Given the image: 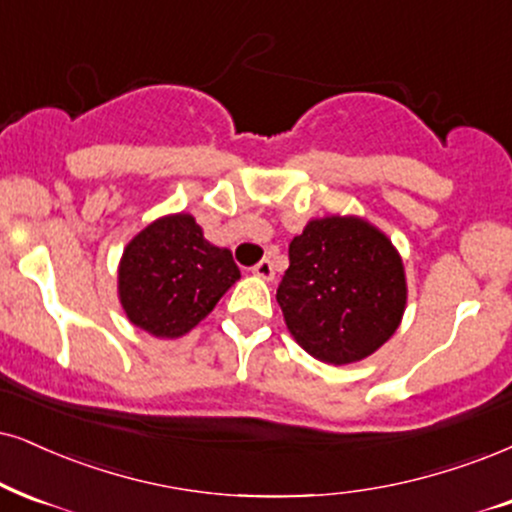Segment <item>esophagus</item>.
I'll return each mask as SVG.
<instances>
[{"label": "esophagus", "instance_id": "obj_1", "mask_svg": "<svg viewBox=\"0 0 512 512\" xmlns=\"http://www.w3.org/2000/svg\"><path fill=\"white\" fill-rule=\"evenodd\" d=\"M254 273L261 277V280H273L275 277V266H273V261H270V258H263L261 263H258V266L254 268Z\"/></svg>", "mask_w": 512, "mask_h": 512}]
</instances>
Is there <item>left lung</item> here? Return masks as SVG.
I'll list each match as a JSON object with an SVG mask.
<instances>
[{
	"label": "left lung",
	"instance_id": "left-lung-1",
	"mask_svg": "<svg viewBox=\"0 0 512 512\" xmlns=\"http://www.w3.org/2000/svg\"><path fill=\"white\" fill-rule=\"evenodd\" d=\"M406 301L403 258L370 220L313 218L289 244L277 304L296 344L318 361L372 356L399 330Z\"/></svg>",
	"mask_w": 512,
	"mask_h": 512
}]
</instances>
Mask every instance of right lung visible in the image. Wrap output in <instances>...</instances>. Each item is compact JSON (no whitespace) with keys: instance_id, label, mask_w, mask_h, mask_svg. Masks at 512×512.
Returning a JSON list of instances; mask_svg holds the SVG:
<instances>
[{"instance_id":"add662e5","label":"right lung","mask_w":512,"mask_h":512,"mask_svg":"<svg viewBox=\"0 0 512 512\" xmlns=\"http://www.w3.org/2000/svg\"><path fill=\"white\" fill-rule=\"evenodd\" d=\"M232 251L211 244L192 213L151 220L118 263V301L135 327L159 339L194 330L239 280Z\"/></svg>"}]
</instances>
